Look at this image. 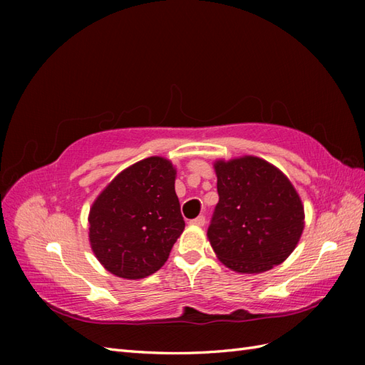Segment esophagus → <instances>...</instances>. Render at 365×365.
Masks as SVG:
<instances>
[{
  "label": "esophagus",
  "instance_id": "34e87169",
  "mask_svg": "<svg viewBox=\"0 0 365 365\" xmlns=\"http://www.w3.org/2000/svg\"><path fill=\"white\" fill-rule=\"evenodd\" d=\"M190 224H192V225H196V227H202V225L205 224V216H204V215H200L197 217L192 219Z\"/></svg>",
  "mask_w": 365,
  "mask_h": 365
}]
</instances>
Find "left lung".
<instances>
[{
  "instance_id": "left-lung-1",
  "label": "left lung",
  "mask_w": 365,
  "mask_h": 365,
  "mask_svg": "<svg viewBox=\"0 0 365 365\" xmlns=\"http://www.w3.org/2000/svg\"><path fill=\"white\" fill-rule=\"evenodd\" d=\"M219 202L207 236L219 260L247 274L268 271L294 251L304 228L300 196L257 157L216 161Z\"/></svg>"
}]
</instances>
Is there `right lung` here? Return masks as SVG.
<instances>
[{"label":"right lung","mask_w":365,"mask_h":365,"mask_svg":"<svg viewBox=\"0 0 365 365\" xmlns=\"http://www.w3.org/2000/svg\"><path fill=\"white\" fill-rule=\"evenodd\" d=\"M175 169L150 157L118 173L90 210L91 248L103 267L121 279H145L169 259L185 227Z\"/></svg>","instance_id":"right-lung-1"}]
</instances>
